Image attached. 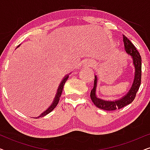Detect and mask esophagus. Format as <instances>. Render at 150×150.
Returning a JSON list of instances; mask_svg holds the SVG:
<instances>
[{"label":"esophagus","instance_id":"obj_1","mask_svg":"<svg viewBox=\"0 0 150 150\" xmlns=\"http://www.w3.org/2000/svg\"><path fill=\"white\" fill-rule=\"evenodd\" d=\"M89 65H90V66H91H91H93V64H91H91H90Z\"/></svg>","mask_w":150,"mask_h":150}]
</instances>
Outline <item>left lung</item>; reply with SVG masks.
Wrapping results in <instances>:
<instances>
[{"mask_svg":"<svg viewBox=\"0 0 150 150\" xmlns=\"http://www.w3.org/2000/svg\"><path fill=\"white\" fill-rule=\"evenodd\" d=\"M123 40L124 43V48L126 52L132 57L133 61V65L134 66V78L132 87L129 91L120 99L115 100V101H108V100H102L98 98L96 96V91L97 87L98 79L95 76L94 79L93 88L91 91L90 97L93 104L100 109L105 110H115L120 109L124 106L128 105L131 102H133L136 97V94L140 87L141 82V55L132 44V43L128 40L125 35H123Z\"/></svg>","mask_w":150,"mask_h":150,"instance_id":"8db88e82","label":"left lung"}]
</instances>
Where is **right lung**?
I'll use <instances>...</instances> for the list:
<instances>
[{"instance_id":"add662e5","label":"right lung","mask_w":150,"mask_h":150,"mask_svg":"<svg viewBox=\"0 0 150 150\" xmlns=\"http://www.w3.org/2000/svg\"><path fill=\"white\" fill-rule=\"evenodd\" d=\"M68 77H69V75H67V76H65L64 78H63V79L62 80V81H61V83H60V85L59 86L58 90H57V93L56 94V96H55L54 101H53L52 104H51V105L49 106V107L48 108V109L45 110L44 112H42V113L41 114L40 116L37 117H35V118L37 119V118H39V117H42L46 115L47 114L50 113V112L52 111V110H53V109H54L55 107H56L57 105L59 103V100H60V97H61V93H62V91H63V86H64L65 82H66L67 79H68Z\"/></svg>"}]
</instances>
